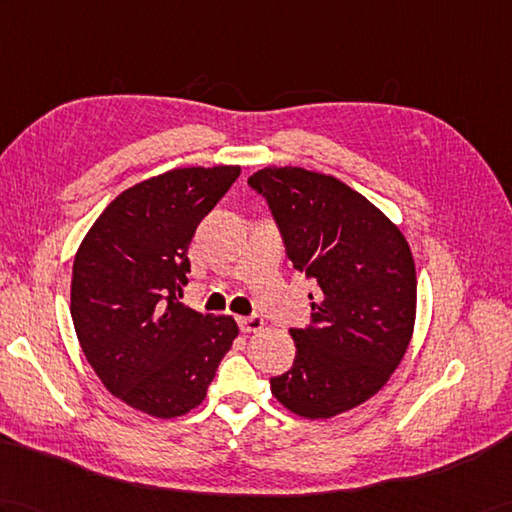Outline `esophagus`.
I'll list each match as a JSON object with an SVG mask.
<instances>
[{
	"instance_id": "obj_1",
	"label": "esophagus",
	"mask_w": 512,
	"mask_h": 512,
	"mask_svg": "<svg viewBox=\"0 0 512 512\" xmlns=\"http://www.w3.org/2000/svg\"><path fill=\"white\" fill-rule=\"evenodd\" d=\"M237 323H240V329L244 334H255V331H261V327H264V320H261V316L257 314L237 318Z\"/></svg>"
}]
</instances>
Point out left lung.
<instances>
[{"instance_id":"left-lung-1","label":"left lung","mask_w":512,"mask_h":512,"mask_svg":"<svg viewBox=\"0 0 512 512\" xmlns=\"http://www.w3.org/2000/svg\"><path fill=\"white\" fill-rule=\"evenodd\" d=\"M248 185L266 198L292 266L318 283L312 325L290 329L296 358L270 390L299 417L331 419L371 399L408 349L417 316L410 246L334 176L288 165L259 170Z\"/></svg>"}]
</instances>
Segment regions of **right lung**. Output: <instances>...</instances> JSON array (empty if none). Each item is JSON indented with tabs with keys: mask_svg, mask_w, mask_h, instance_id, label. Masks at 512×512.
I'll use <instances>...</instances> for the list:
<instances>
[{
	"mask_svg": "<svg viewBox=\"0 0 512 512\" xmlns=\"http://www.w3.org/2000/svg\"><path fill=\"white\" fill-rule=\"evenodd\" d=\"M240 165L176 168L117 196L82 240L71 318L91 368L130 408L174 419L200 406L240 334L233 316L189 310L187 248Z\"/></svg>",
	"mask_w": 512,
	"mask_h": 512,
	"instance_id": "1",
	"label": "right lung"
}]
</instances>
